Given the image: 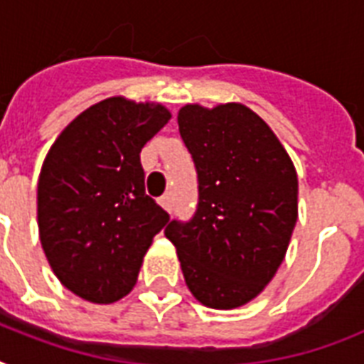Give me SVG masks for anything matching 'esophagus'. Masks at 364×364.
Returning <instances> with one entry per match:
<instances>
[{
  "label": "esophagus",
  "mask_w": 364,
  "mask_h": 364,
  "mask_svg": "<svg viewBox=\"0 0 364 364\" xmlns=\"http://www.w3.org/2000/svg\"><path fill=\"white\" fill-rule=\"evenodd\" d=\"M160 204H162V208H164L166 211H171V208H173V196H171V193L164 194V196L160 198Z\"/></svg>",
  "instance_id": "obj_1"
}]
</instances>
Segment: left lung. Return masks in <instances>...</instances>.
Wrapping results in <instances>:
<instances>
[{"label":"left lung","mask_w":364,"mask_h":364,"mask_svg":"<svg viewBox=\"0 0 364 364\" xmlns=\"http://www.w3.org/2000/svg\"><path fill=\"white\" fill-rule=\"evenodd\" d=\"M179 134L198 177L188 221H170L187 287L204 306L230 310L276 276L299 217V179L276 134L242 104L185 105Z\"/></svg>","instance_id":"obj_1"}]
</instances>
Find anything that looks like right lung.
Instances as JSON below:
<instances>
[{
    "instance_id": "right-lung-1",
    "label": "right lung",
    "mask_w": 364,
    "mask_h": 364,
    "mask_svg": "<svg viewBox=\"0 0 364 364\" xmlns=\"http://www.w3.org/2000/svg\"><path fill=\"white\" fill-rule=\"evenodd\" d=\"M159 104L107 98L65 126L43 162L37 223L64 287L109 304L136 285L143 257L170 221L145 193L139 153L170 121Z\"/></svg>"
}]
</instances>
